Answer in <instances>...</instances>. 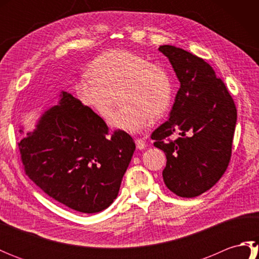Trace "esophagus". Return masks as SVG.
I'll use <instances>...</instances> for the list:
<instances>
[{"instance_id": "34e87169", "label": "esophagus", "mask_w": 259, "mask_h": 259, "mask_svg": "<svg viewBox=\"0 0 259 259\" xmlns=\"http://www.w3.org/2000/svg\"><path fill=\"white\" fill-rule=\"evenodd\" d=\"M136 146H137V149L139 150H144L146 148V141L144 139H136Z\"/></svg>"}]
</instances>
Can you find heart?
Instances as JSON below:
<instances>
[{
  "instance_id": "1",
  "label": "heart",
  "mask_w": 259,
  "mask_h": 259,
  "mask_svg": "<svg viewBox=\"0 0 259 259\" xmlns=\"http://www.w3.org/2000/svg\"><path fill=\"white\" fill-rule=\"evenodd\" d=\"M88 74L76 83V96L84 106L107 119L119 95L122 106L109 120L115 130L138 134L151 117H161L171 104L172 85L166 70L134 52L103 53L91 63Z\"/></svg>"
}]
</instances>
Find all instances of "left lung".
<instances>
[{
	"label": "left lung",
	"mask_w": 259,
	"mask_h": 259,
	"mask_svg": "<svg viewBox=\"0 0 259 259\" xmlns=\"http://www.w3.org/2000/svg\"><path fill=\"white\" fill-rule=\"evenodd\" d=\"M180 82L169 119L151 136L167 157V188L192 198L209 190L226 171L232 156L237 110L226 85L205 60L174 46L158 49ZM171 134L179 138L170 141Z\"/></svg>",
	"instance_id": "left-lung-1"
}]
</instances>
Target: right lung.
Wrapping results in <instances>:
<instances>
[{
    "label": "right lung",
    "instance_id": "obj_1",
    "mask_svg": "<svg viewBox=\"0 0 259 259\" xmlns=\"http://www.w3.org/2000/svg\"><path fill=\"white\" fill-rule=\"evenodd\" d=\"M19 148L27 177L47 195L96 213L117 198L136 145L124 131L108 136L102 118L61 91L59 103L42 113Z\"/></svg>",
    "mask_w": 259,
    "mask_h": 259
}]
</instances>
